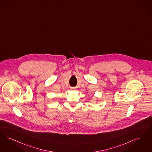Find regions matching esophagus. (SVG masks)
Here are the masks:
<instances>
[{
  "label": "esophagus",
  "mask_w": 152,
  "mask_h": 152,
  "mask_svg": "<svg viewBox=\"0 0 152 152\" xmlns=\"http://www.w3.org/2000/svg\"><path fill=\"white\" fill-rule=\"evenodd\" d=\"M71 89L72 91H76V88H75V87H71Z\"/></svg>",
  "instance_id": "1"
}]
</instances>
